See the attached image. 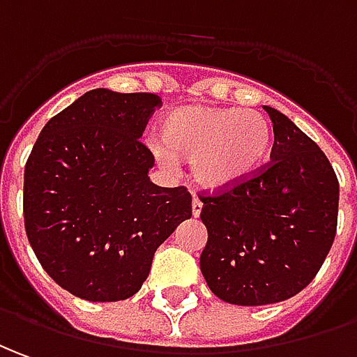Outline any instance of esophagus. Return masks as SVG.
<instances>
[{
	"mask_svg": "<svg viewBox=\"0 0 357 357\" xmlns=\"http://www.w3.org/2000/svg\"><path fill=\"white\" fill-rule=\"evenodd\" d=\"M200 211H202V202H200L198 198H194L192 200V215L194 218H198V215H200Z\"/></svg>",
	"mask_w": 357,
	"mask_h": 357,
	"instance_id": "esophagus-1",
	"label": "esophagus"
}]
</instances>
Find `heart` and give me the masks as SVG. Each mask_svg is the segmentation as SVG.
<instances>
[{
  "label": "heart",
  "instance_id": "heart-1",
  "mask_svg": "<svg viewBox=\"0 0 357 357\" xmlns=\"http://www.w3.org/2000/svg\"><path fill=\"white\" fill-rule=\"evenodd\" d=\"M163 147L155 155L192 161V176L206 190H231L250 181L266 163L274 134L257 110L188 105L161 124Z\"/></svg>",
  "mask_w": 357,
  "mask_h": 357
}]
</instances>
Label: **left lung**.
<instances>
[{"instance_id":"1","label":"left lung","mask_w":357,"mask_h":357,"mask_svg":"<svg viewBox=\"0 0 357 357\" xmlns=\"http://www.w3.org/2000/svg\"><path fill=\"white\" fill-rule=\"evenodd\" d=\"M266 108L272 161L231 190H202L208 243L200 270L213 296L233 305H270L305 289L333 247L340 184L323 149Z\"/></svg>"}]
</instances>
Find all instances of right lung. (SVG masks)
I'll use <instances>...</instances> for the list:
<instances>
[{
    "instance_id": "right-lung-1",
    "label": "right lung",
    "mask_w": 357,
    "mask_h": 357,
    "mask_svg": "<svg viewBox=\"0 0 357 357\" xmlns=\"http://www.w3.org/2000/svg\"><path fill=\"white\" fill-rule=\"evenodd\" d=\"M155 93H85L48 120L24 165L26 237L46 274L87 301L139 291L155 250L192 218V196L149 181L139 139Z\"/></svg>"
}]
</instances>
